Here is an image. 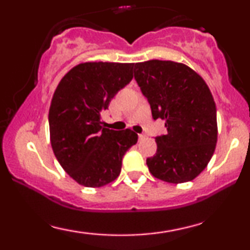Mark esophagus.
Segmentation results:
<instances>
[{
    "label": "esophagus",
    "instance_id": "1",
    "mask_svg": "<svg viewBox=\"0 0 250 250\" xmlns=\"http://www.w3.org/2000/svg\"><path fill=\"white\" fill-rule=\"evenodd\" d=\"M145 135H143V134H139V140H142V139H145Z\"/></svg>",
    "mask_w": 250,
    "mask_h": 250
}]
</instances>
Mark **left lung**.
Segmentation results:
<instances>
[{"label": "left lung", "mask_w": 250, "mask_h": 250, "mask_svg": "<svg viewBox=\"0 0 250 250\" xmlns=\"http://www.w3.org/2000/svg\"><path fill=\"white\" fill-rule=\"evenodd\" d=\"M134 76L150 104L154 120L167 134L155 137L156 154L148 157L153 176L169 183L194 180L207 167L217 141L216 105L199 74L182 63L150 60L136 63Z\"/></svg>", "instance_id": "1"}]
</instances>
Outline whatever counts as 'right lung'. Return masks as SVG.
Listing matches in <instances>:
<instances>
[{
	"instance_id": "1",
	"label": "right lung",
	"mask_w": 250,
	"mask_h": 250,
	"mask_svg": "<svg viewBox=\"0 0 250 250\" xmlns=\"http://www.w3.org/2000/svg\"><path fill=\"white\" fill-rule=\"evenodd\" d=\"M134 63L87 62L68 71L49 109L50 142L61 167L84 187L113 182L125 151L137 142L130 129L103 127L101 114L133 80Z\"/></svg>"
}]
</instances>
